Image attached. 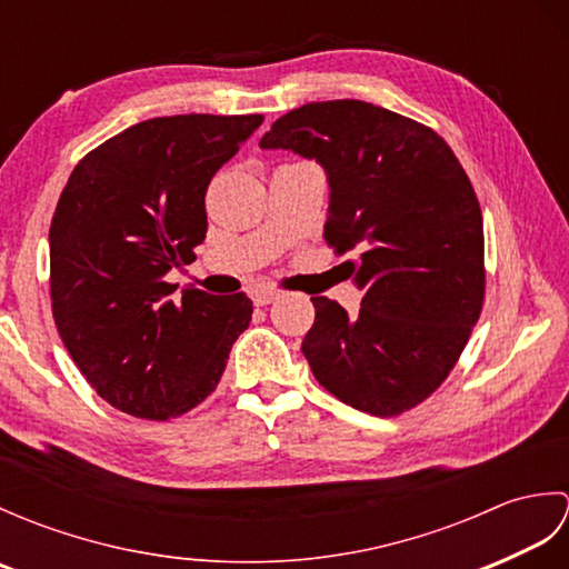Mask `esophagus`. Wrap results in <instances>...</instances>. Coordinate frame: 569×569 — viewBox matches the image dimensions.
Here are the masks:
<instances>
[{
  "instance_id": "34e87169",
  "label": "esophagus",
  "mask_w": 569,
  "mask_h": 569,
  "mask_svg": "<svg viewBox=\"0 0 569 569\" xmlns=\"http://www.w3.org/2000/svg\"><path fill=\"white\" fill-rule=\"evenodd\" d=\"M276 298H278V291H273V288H263V291H253V296H251L253 306H271Z\"/></svg>"
}]
</instances>
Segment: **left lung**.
Listing matches in <instances>:
<instances>
[{"label":"left lung","instance_id":"left-lung-1","mask_svg":"<svg viewBox=\"0 0 569 569\" xmlns=\"http://www.w3.org/2000/svg\"><path fill=\"white\" fill-rule=\"evenodd\" d=\"M261 149L293 151L328 173L325 239L352 266L349 318L316 296L303 355L340 401L398 416L438 389L485 303V224L465 168L440 134L361 100L310 102L276 119Z\"/></svg>","mask_w":569,"mask_h":569}]
</instances>
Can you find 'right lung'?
<instances>
[{"label":"right lung","mask_w":569,"mask_h":569,"mask_svg":"<svg viewBox=\"0 0 569 569\" xmlns=\"http://www.w3.org/2000/svg\"><path fill=\"white\" fill-rule=\"evenodd\" d=\"M263 122L261 114H176L124 129L70 173L53 212L51 300L82 377L129 416L188 413L220 383L249 328L244 293L166 283L196 261L208 232L204 192Z\"/></svg>","instance_id":"add662e5"}]
</instances>
